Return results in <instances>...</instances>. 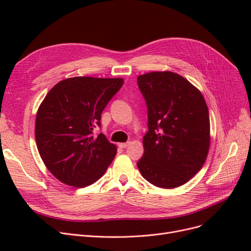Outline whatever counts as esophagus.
<instances>
[{
	"label": "esophagus",
	"instance_id": "obj_1",
	"mask_svg": "<svg viewBox=\"0 0 251 251\" xmlns=\"http://www.w3.org/2000/svg\"><path fill=\"white\" fill-rule=\"evenodd\" d=\"M128 144H130V142H121V143H118V147L120 148V149H125V148H126Z\"/></svg>",
	"mask_w": 251,
	"mask_h": 251
}]
</instances>
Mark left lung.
<instances>
[{
  "mask_svg": "<svg viewBox=\"0 0 251 251\" xmlns=\"http://www.w3.org/2000/svg\"><path fill=\"white\" fill-rule=\"evenodd\" d=\"M137 80L149 119L138 169L155 186L183 185L202 169L208 154L207 104L200 90L177 73L150 72Z\"/></svg>",
  "mask_w": 251,
  "mask_h": 251,
  "instance_id": "left-lung-1",
  "label": "left lung"
}]
</instances>
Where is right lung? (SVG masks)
<instances>
[{"label":"right lung","instance_id":"1","mask_svg":"<svg viewBox=\"0 0 251 251\" xmlns=\"http://www.w3.org/2000/svg\"><path fill=\"white\" fill-rule=\"evenodd\" d=\"M124 78L76 76L60 80L37 110L35 141L48 171L63 183L85 187L107 171L116 146L93 135L101 113Z\"/></svg>","mask_w":251,"mask_h":251}]
</instances>
